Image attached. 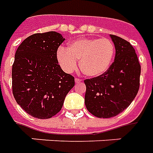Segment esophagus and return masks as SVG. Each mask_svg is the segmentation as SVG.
Listing matches in <instances>:
<instances>
[{
  "instance_id": "1",
  "label": "esophagus",
  "mask_w": 153,
  "mask_h": 153,
  "mask_svg": "<svg viewBox=\"0 0 153 153\" xmlns=\"http://www.w3.org/2000/svg\"><path fill=\"white\" fill-rule=\"evenodd\" d=\"M75 82H76V83H80V82H82V79L76 77V78H75Z\"/></svg>"
}]
</instances>
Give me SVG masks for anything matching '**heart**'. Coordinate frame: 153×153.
<instances>
[{
    "instance_id": "heart-1",
    "label": "heart",
    "mask_w": 153,
    "mask_h": 153,
    "mask_svg": "<svg viewBox=\"0 0 153 153\" xmlns=\"http://www.w3.org/2000/svg\"><path fill=\"white\" fill-rule=\"evenodd\" d=\"M115 53L114 43L109 39H82L72 42L68 48H60L57 61L67 72L78 67L87 76L95 77L109 69Z\"/></svg>"
}]
</instances>
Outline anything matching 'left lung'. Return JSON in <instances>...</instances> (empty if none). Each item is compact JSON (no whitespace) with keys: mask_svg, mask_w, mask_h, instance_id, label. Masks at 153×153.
<instances>
[{"mask_svg":"<svg viewBox=\"0 0 153 153\" xmlns=\"http://www.w3.org/2000/svg\"><path fill=\"white\" fill-rule=\"evenodd\" d=\"M110 37L115 47L114 61L103 74L84 80L85 107L98 118H111L123 112L140 85L141 66L135 49L122 38Z\"/></svg>","mask_w":153,"mask_h":153,"instance_id":"1","label":"left lung"}]
</instances>
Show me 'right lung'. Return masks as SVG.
Instances as JSON below:
<instances>
[{"mask_svg": "<svg viewBox=\"0 0 153 153\" xmlns=\"http://www.w3.org/2000/svg\"><path fill=\"white\" fill-rule=\"evenodd\" d=\"M64 40L54 31L34 33L16 50L12 65L13 96L34 118L56 115L75 85L74 76L62 71L57 61V49Z\"/></svg>", "mask_w": 153, "mask_h": 153, "instance_id": "obj_1", "label": "right lung"}]
</instances>
